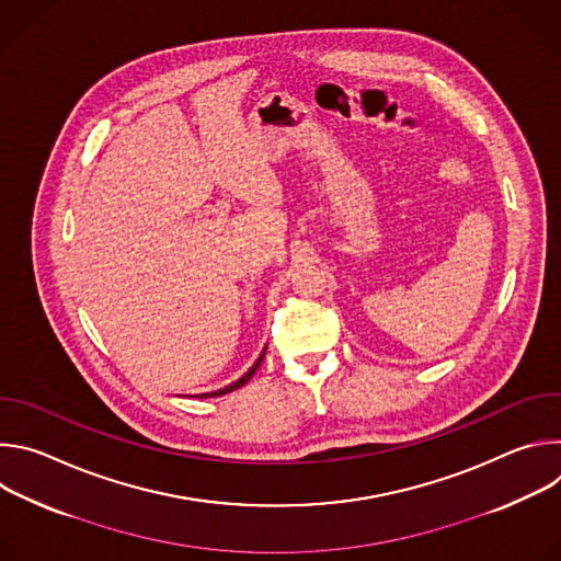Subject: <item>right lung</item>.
<instances>
[{"mask_svg": "<svg viewBox=\"0 0 561 561\" xmlns=\"http://www.w3.org/2000/svg\"><path fill=\"white\" fill-rule=\"evenodd\" d=\"M264 355H266V348L262 351V355H260V359L253 364V368L244 375V377H239L237 381H232V383H228V386H224V388H219V390H213V392H204V394H199V397H219V394H226V392H232V390H237V388H242L253 375H255V370L260 368V364L264 362Z\"/></svg>", "mask_w": 561, "mask_h": 561, "instance_id": "obj_1", "label": "right lung"}]
</instances>
